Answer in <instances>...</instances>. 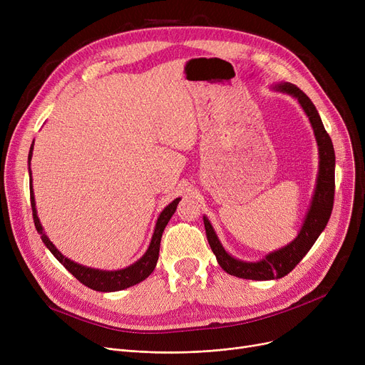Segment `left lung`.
Here are the masks:
<instances>
[{"instance_id":"1","label":"left lung","mask_w":365,"mask_h":365,"mask_svg":"<svg viewBox=\"0 0 365 365\" xmlns=\"http://www.w3.org/2000/svg\"><path fill=\"white\" fill-rule=\"evenodd\" d=\"M274 88L287 94H292L293 98L297 99L304 113L308 115L318 143L319 170L312 202L308 210V215H306V219L302 225L299 235L290 244H287L277 252L266 255L264 259L259 262H244L226 253L212 223H210V220L204 216L205 235L210 247H212V252L216 255L217 263L229 275L244 279L267 281L278 279L285 277L287 274H290L296 267V264L306 256V253L311 250V247L315 244V241L324 231V227L327 226L334 202V148L329 133L324 128V124L321 121L315 105L311 102L308 96L294 84L281 83L277 84Z\"/></svg>"}]
</instances>
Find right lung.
<instances>
[{"label": "right lung", "instance_id": "right-lung-1", "mask_svg": "<svg viewBox=\"0 0 365 365\" xmlns=\"http://www.w3.org/2000/svg\"><path fill=\"white\" fill-rule=\"evenodd\" d=\"M32 150H34V142L31 145L29 155H28V163L29 164H31V160H32ZM29 190H31V207H32L34 223H35L38 234L41 235L43 242L51 252V255L57 260H59L76 279L83 282L86 287H88V289L96 290V292H120V290L128 289V287H131V285L139 284L140 281L146 279L153 272V269H155V266H157V262H158V256H160V242H161L163 232H164V229H165L168 220L171 219V216L175 215L178 204L180 201V198H176L175 201H171L163 210L158 220H157L155 231H153V235H152V240H150L148 250L136 263H133L128 267H124V269H120V271H101V269H93V267H87V266H83L80 263H75V262L69 260L59 250H57L54 244L44 234V229L41 226L40 219H38L36 208H35V197H34V189H32L31 167H29Z\"/></svg>", "mask_w": 365, "mask_h": 365}]
</instances>
